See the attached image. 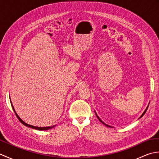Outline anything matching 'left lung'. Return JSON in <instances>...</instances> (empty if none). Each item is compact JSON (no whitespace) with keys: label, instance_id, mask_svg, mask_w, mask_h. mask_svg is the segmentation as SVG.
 <instances>
[{"label":"left lung","instance_id":"1","mask_svg":"<svg viewBox=\"0 0 159 159\" xmlns=\"http://www.w3.org/2000/svg\"><path fill=\"white\" fill-rule=\"evenodd\" d=\"M148 106H149V104H148V105L147 108H146V110H145V111H144V112H143V114H142V115H141V116H140V117H139V118H141V117H142L143 116V115H144L145 113H146V111H147V109H148ZM95 113H96V112H95ZM96 116H97V117H98V120H100V121H101V122H102V123L103 124H104V125H105V126H107V127H111V126H109V125H108V124H106L105 123H104V122H103V121H102V120H101L100 119V117H99L98 116V115L96 114Z\"/></svg>","mask_w":159,"mask_h":159}]
</instances>
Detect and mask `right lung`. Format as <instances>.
<instances>
[{
	"instance_id": "obj_1",
	"label": "right lung",
	"mask_w": 159,
	"mask_h": 159,
	"mask_svg": "<svg viewBox=\"0 0 159 159\" xmlns=\"http://www.w3.org/2000/svg\"><path fill=\"white\" fill-rule=\"evenodd\" d=\"M10 98V97H9ZM10 102H11V107H12V108H13V111H14L15 112V114H16V117H18V119L20 120V122H21L22 124H24L25 125V126H27V127H29V128H33V129H35V130H49V129H51V128H54L55 127L56 125H54V126H46V127H38V126H32V125H30V124H26V122H25V121H24L21 118H20L19 116H18V115L16 113V111H15V109L14 108H13V104H12V103H11V101L10 100Z\"/></svg>"
}]
</instances>
